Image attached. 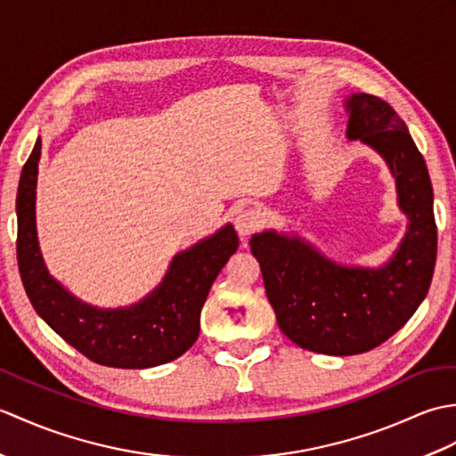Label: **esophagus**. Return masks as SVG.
Returning <instances> with one entry per match:
<instances>
[{
  "label": "esophagus",
  "instance_id": "1",
  "mask_svg": "<svg viewBox=\"0 0 456 456\" xmlns=\"http://www.w3.org/2000/svg\"><path fill=\"white\" fill-rule=\"evenodd\" d=\"M260 225H263V213H260L258 209H253V208L243 209L235 219V227L239 231V235L243 239L248 237L250 233H255Z\"/></svg>",
  "mask_w": 456,
  "mask_h": 456
}]
</instances>
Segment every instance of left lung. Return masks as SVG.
Segmentation results:
<instances>
[{
	"instance_id": "8db88e82",
	"label": "left lung",
	"mask_w": 456,
	"mask_h": 456,
	"mask_svg": "<svg viewBox=\"0 0 456 456\" xmlns=\"http://www.w3.org/2000/svg\"><path fill=\"white\" fill-rule=\"evenodd\" d=\"M346 137L390 167L408 231L380 268L337 265L299 237L265 231L250 239L278 327L307 351L351 356L372 351L402 329L431 286L437 258L433 188L421 152L390 103L370 94L346 100Z\"/></svg>"
}]
</instances>
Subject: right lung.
<instances>
[{"label": "right lung", "mask_w": 456, "mask_h": 456, "mask_svg": "<svg viewBox=\"0 0 456 456\" xmlns=\"http://www.w3.org/2000/svg\"><path fill=\"white\" fill-rule=\"evenodd\" d=\"M41 137L17 190V265L35 312L90 361L113 368H151L182 356L200 335V314L213 280L239 247L233 225L174 256L157 289L139 304L98 309L80 302L48 274L35 225Z\"/></svg>", "instance_id": "1"}]
</instances>
